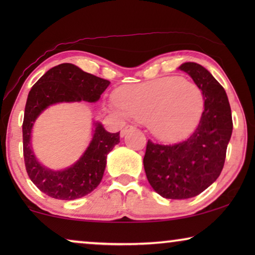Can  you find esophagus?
Returning <instances> with one entry per match:
<instances>
[{
  "mask_svg": "<svg viewBox=\"0 0 255 255\" xmlns=\"http://www.w3.org/2000/svg\"><path fill=\"white\" fill-rule=\"evenodd\" d=\"M132 128H133V127H131V125H127V127L122 128L121 132H120L121 137H124V135L127 134V132H128V131H130V130H132Z\"/></svg>",
  "mask_w": 255,
  "mask_h": 255,
  "instance_id": "1",
  "label": "esophagus"
}]
</instances>
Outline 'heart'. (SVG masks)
Instances as JSON below:
<instances>
[{
  "label": "heart",
  "instance_id": "heart-1",
  "mask_svg": "<svg viewBox=\"0 0 255 255\" xmlns=\"http://www.w3.org/2000/svg\"><path fill=\"white\" fill-rule=\"evenodd\" d=\"M110 108L122 118L145 122L160 140L174 142L196 128L204 109V96L195 83L166 76L122 89Z\"/></svg>",
  "mask_w": 255,
  "mask_h": 255
}]
</instances>
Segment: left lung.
<instances>
[{"label":"left lung","mask_w":255,"mask_h":255,"mask_svg":"<svg viewBox=\"0 0 255 255\" xmlns=\"http://www.w3.org/2000/svg\"><path fill=\"white\" fill-rule=\"evenodd\" d=\"M179 69L186 72L203 93L200 124L179 144L159 145L148 140L142 161L151 187L170 200L197 196L217 180L233 128L228 95L211 73L196 62H184Z\"/></svg>","instance_id":"left-lung-1"}]
</instances>
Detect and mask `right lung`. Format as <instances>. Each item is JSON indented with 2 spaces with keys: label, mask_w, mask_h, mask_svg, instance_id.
I'll use <instances>...</instances> for the list:
<instances>
[{
  "label": "right lung",
  "mask_w": 255,
  "mask_h": 255,
  "mask_svg": "<svg viewBox=\"0 0 255 255\" xmlns=\"http://www.w3.org/2000/svg\"><path fill=\"white\" fill-rule=\"evenodd\" d=\"M108 80L83 72L73 64L48 69L27 95L23 121V151L27 175L38 189L57 200L72 201L92 193L102 180L107 156L120 142V132L110 133L94 122L93 137L82 155L64 169L48 168L38 161L32 147V128L48 107L86 101L95 103L109 87Z\"/></svg>",
  "instance_id": "obj_1"
}]
</instances>
